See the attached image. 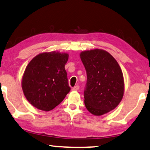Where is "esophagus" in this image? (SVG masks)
Listing matches in <instances>:
<instances>
[{
	"mask_svg": "<svg viewBox=\"0 0 150 150\" xmlns=\"http://www.w3.org/2000/svg\"><path fill=\"white\" fill-rule=\"evenodd\" d=\"M79 88H80V86H78V85H76V86H75L74 87H73L72 88V91H78V90H79Z\"/></svg>",
	"mask_w": 150,
	"mask_h": 150,
	"instance_id": "1",
	"label": "esophagus"
}]
</instances>
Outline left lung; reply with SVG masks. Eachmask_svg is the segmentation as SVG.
I'll use <instances>...</instances> for the list:
<instances>
[{
    "instance_id": "8db88e82",
    "label": "left lung",
    "mask_w": 150,
    "mask_h": 150,
    "mask_svg": "<svg viewBox=\"0 0 150 150\" xmlns=\"http://www.w3.org/2000/svg\"><path fill=\"white\" fill-rule=\"evenodd\" d=\"M80 56L87 74L84 96L87 110L100 116L115 109L123 98L125 88L118 62L100 49L83 51Z\"/></svg>"
}]
</instances>
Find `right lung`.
<instances>
[{"label": "right lung", "mask_w": 150, "mask_h": 150, "mask_svg": "<svg viewBox=\"0 0 150 150\" xmlns=\"http://www.w3.org/2000/svg\"><path fill=\"white\" fill-rule=\"evenodd\" d=\"M67 53L43 52L30 61L23 74L21 86L29 103L49 111L58 105L70 91L65 65Z\"/></svg>", "instance_id": "add662e5"}]
</instances>
